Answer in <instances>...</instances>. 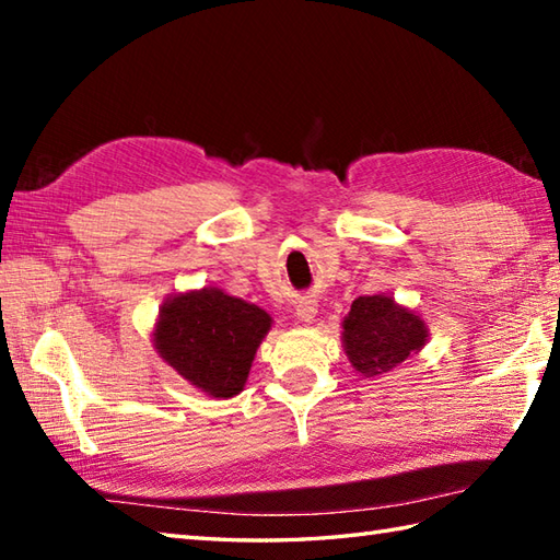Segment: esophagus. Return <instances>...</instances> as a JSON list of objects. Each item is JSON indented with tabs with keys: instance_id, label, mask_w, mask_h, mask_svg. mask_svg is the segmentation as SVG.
<instances>
[{
	"instance_id": "1",
	"label": "esophagus",
	"mask_w": 560,
	"mask_h": 560,
	"mask_svg": "<svg viewBox=\"0 0 560 560\" xmlns=\"http://www.w3.org/2000/svg\"><path fill=\"white\" fill-rule=\"evenodd\" d=\"M315 313H317L315 303H303V305H299V311H295V315H299L301 323H313Z\"/></svg>"
}]
</instances>
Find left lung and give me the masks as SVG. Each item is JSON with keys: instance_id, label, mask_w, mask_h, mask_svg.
I'll return each instance as SVG.
<instances>
[{"instance_id": "1", "label": "left lung", "mask_w": 560, "mask_h": 560, "mask_svg": "<svg viewBox=\"0 0 560 560\" xmlns=\"http://www.w3.org/2000/svg\"><path fill=\"white\" fill-rule=\"evenodd\" d=\"M341 327L343 353L363 380L395 371L428 343L425 319L385 293L359 295Z\"/></svg>"}]
</instances>
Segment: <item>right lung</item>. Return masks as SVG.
I'll return each instance as SVG.
<instances>
[{
  "label": "right lung",
  "mask_w": 560,
  "mask_h": 560,
  "mask_svg": "<svg viewBox=\"0 0 560 560\" xmlns=\"http://www.w3.org/2000/svg\"><path fill=\"white\" fill-rule=\"evenodd\" d=\"M271 315L217 287L173 293L153 325V349L187 385L213 399L241 395Z\"/></svg>",
  "instance_id": "right-lung-1"
}]
</instances>
